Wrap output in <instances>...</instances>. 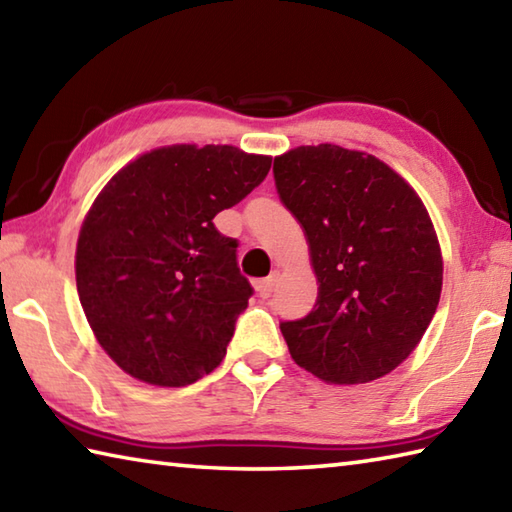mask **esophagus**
Here are the masks:
<instances>
[{
	"label": "esophagus",
	"instance_id": "34e87169",
	"mask_svg": "<svg viewBox=\"0 0 512 512\" xmlns=\"http://www.w3.org/2000/svg\"><path fill=\"white\" fill-rule=\"evenodd\" d=\"M276 281H278V272L269 274L267 278H260V281H256L254 285H256V292H258V296H260V298H269V296H272Z\"/></svg>",
	"mask_w": 512,
	"mask_h": 512
}]
</instances>
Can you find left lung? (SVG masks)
Here are the masks:
<instances>
[{
	"label": "left lung",
	"mask_w": 512,
	"mask_h": 512,
	"mask_svg": "<svg viewBox=\"0 0 512 512\" xmlns=\"http://www.w3.org/2000/svg\"><path fill=\"white\" fill-rule=\"evenodd\" d=\"M274 180L318 278L314 310L281 323L292 359L339 385L392 372L441 296V249L421 198L379 158L336 144L283 153Z\"/></svg>",
	"instance_id": "1"
}]
</instances>
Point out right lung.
Listing matches in <instances>:
<instances>
[{"label": "right lung", "mask_w": 512, "mask_h": 512, "mask_svg": "<svg viewBox=\"0 0 512 512\" xmlns=\"http://www.w3.org/2000/svg\"><path fill=\"white\" fill-rule=\"evenodd\" d=\"M272 167L229 144H173L109 180L75 252L82 310L104 352L131 374L180 388L218 368L252 285L238 240L214 225Z\"/></svg>", "instance_id": "add662e5"}]
</instances>
